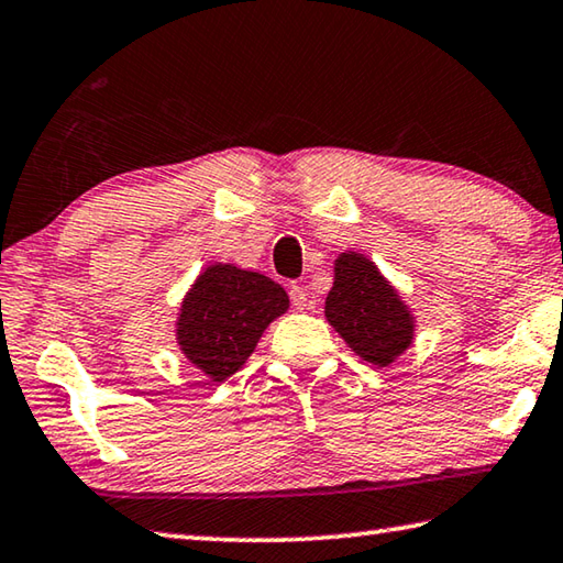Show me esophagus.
Returning <instances> with one entry per match:
<instances>
[{"label": "esophagus", "mask_w": 563, "mask_h": 563, "mask_svg": "<svg viewBox=\"0 0 563 563\" xmlns=\"http://www.w3.org/2000/svg\"><path fill=\"white\" fill-rule=\"evenodd\" d=\"M288 295H290V302H292L298 310H302L305 305H308V292H305L302 285H290Z\"/></svg>", "instance_id": "esophagus-1"}]
</instances>
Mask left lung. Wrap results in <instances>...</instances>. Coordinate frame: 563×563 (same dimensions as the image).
<instances>
[{"instance_id": "obj_1", "label": "left lung", "mask_w": 563, "mask_h": 563, "mask_svg": "<svg viewBox=\"0 0 563 563\" xmlns=\"http://www.w3.org/2000/svg\"><path fill=\"white\" fill-rule=\"evenodd\" d=\"M325 318L362 360L387 367L409 347L415 322L407 305L367 258L342 253L335 283L325 300Z\"/></svg>"}]
</instances>
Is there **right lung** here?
I'll return each instance as SVG.
<instances>
[{
  "instance_id": "add662e5",
  "label": "right lung",
  "mask_w": 563,
  "mask_h": 563,
  "mask_svg": "<svg viewBox=\"0 0 563 563\" xmlns=\"http://www.w3.org/2000/svg\"><path fill=\"white\" fill-rule=\"evenodd\" d=\"M288 295L261 273L211 265L186 295L178 345L208 377H231L251 357L263 330L288 310Z\"/></svg>"
}]
</instances>
